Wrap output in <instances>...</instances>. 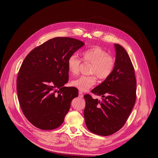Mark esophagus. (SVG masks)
Returning a JSON list of instances; mask_svg holds the SVG:
<instances>
[{"mask_svg":"<svg viewBox=\"0 0 158 158\" xmlns=\"http://www.w3.org/2000/svg\"><path fill=\"white\" fill-rule=\"evenodd\" d=\"M79 97H81V98H82L83 97V94H82V92H79Z\"/></svg>","mask_w":158,"mask_h":158,"instance_id":"1","label":"esophagus"}]
</instances>
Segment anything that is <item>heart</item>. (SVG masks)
<instances>
[{"mask_svg": "<svg viewBox=\"0 0 158 158\" xmlns=\"http://www.w3.org/2000/svg\"><path fill=\"white\" fill-rule=\"evenodd\" d=\"M82 60L92 63L89 73L95 74L101 79L108 77L113 70L114 61L113 58L101 47H94L86 50L81 54ZM81 61L76 54H72L67 60L69 71L73 76L79 72ZM96 79L94 76H82L71 81V85L80 90L86 92L95 84Z\"/></svg>", "mask_w": 158, "mask_h": 158, "instance_id": "1", "label": "heart"}]
</instances>
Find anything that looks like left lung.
I'll list each match as a JSON object with an SVG mask.
<instances>
[{"instance_id":"left-lung-1","label":"left lung","mask_w":158,"mask_h":158,"mask_svg":"<svg viewBox=\"0 0 158 158\" xmlns=\"http://www.w3.org/2000/svg\"><path fill=\"white\" fill-rule=\"evenodd\" d=\"M116 51L113 72L92 93L101 100L84 96V117L87 128L94 134L109 136L126 123L136 101V81L133 65L121 45L114 44Z\"/></svg>"}]
</instances>
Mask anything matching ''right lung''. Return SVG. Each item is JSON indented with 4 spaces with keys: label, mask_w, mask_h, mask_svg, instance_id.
Here are the masks:
<instances>
[{
    "label": "right lung",
    "mask_w": 158,
    "mask_h": 158,
    "mask_svg": "<svg viewBox=\"0 0 158 158\" xmlns=\"http://www.w3.org/2000/svg\"><path fill=\"white\" fill-rule=\"evenodd\" d=\"M85 45L69 37H56L31 51L20 69L16 89L25 117L33 126L52 130L63 123L78 89L69 81V57Z\"/></svg>",
    "instance_id": "add662e5"
}]
</instances>
